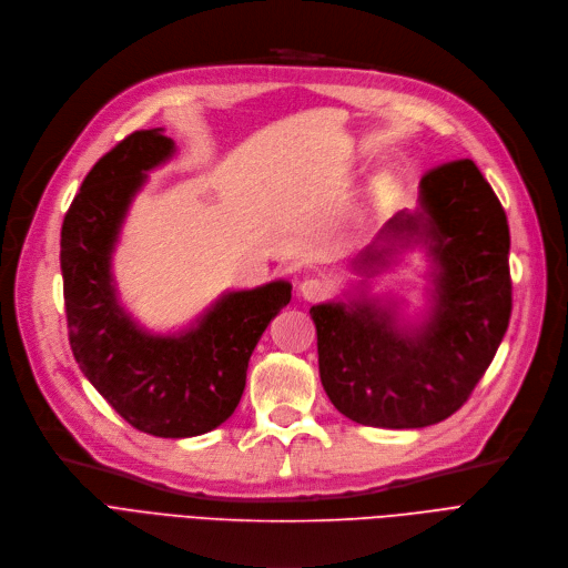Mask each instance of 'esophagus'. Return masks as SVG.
I'll return each instance as SVG.
<instances>
[{
    "instance_id": "obj_1",
    "label": "esophagus",
    "mask_w": 568,
    "mask_h": 568,
    "mask_svg": "<svg viewBox=\"0 0 568 568\" xmlns=\"http://www.w3.org/2000/svg\"><path fill=\"white\" fill-rule=\"evenodd\" d=\"M301 293H303L305 301L318 303V301H326L328 295L333 293V284H331L328 280L312 277V280H305V282L301 284Z\"/></svg>"
}]
</instances>
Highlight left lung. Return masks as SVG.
<instances>
[{
  "mask_svg": "<svg viewBox=\"0 0 568 568\" xmlns=\"http://www.w3.org/2000/svg\"><path fill=\"white\" fill-rule=\"evenodd\" d=\"M384 240H425L437 261L435 312L416 333L376 303L310 310L323 390L346 418L372 427H427L453 416L490 367L510 318L506 212L471 159L420 178V212H399ZM393 247H369L361 265Z\"/></svg>",
  "mask_w": 568,
  "mask_h": 568,
  "instance_id": "obj_1",
  "label": "left lung"
}]
</instances>
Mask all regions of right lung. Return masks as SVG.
<instances>
[{
    "label": "right lung",
    "mask_w": 568,
    "mask_h": 568,
    "mask_svg": "<svg viewBox=\"0 0 568 568\" xmlns=\"http://www.w3.org/2000/svg\"><path fill=\"white\" fill-rule=\"evenodd\" d=\"M173 154L161 129L133 131L105 152L67 210L60 242L73 358L103 399L136 429L184 439L222 425L245 390L250 356L291 301L288 282L226 293L180 335L143 333L120 307L111 254L145 171Z\"/></svg>",
    "instance_id": "obj_1"
}]
</instances>
